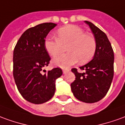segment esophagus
I'll return each instance as SVG.
<instances>
[{
    "label": "esophagus",
    "instance_id": "1",
    "mask_svg": "<svg viewBox=\"0 0 125 125\" xmlns=\"http://www.w3.org/2000/svg\"><path fill=\"white\" fill-rule=\"evenodd\" d=\"M69 72V70H65V69H63V74H66L67 72Z\"/></svg>",
    "mask_w": 125,
    "mask_h": 125
}]
</instances>
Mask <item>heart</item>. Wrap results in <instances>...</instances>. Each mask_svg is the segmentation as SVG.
<instances>
[{
	"label": "heart",
	"mask_w": 125,
	"mask_h": 125,
	"mask_svg": "<svg viewBox=\"0 0 125 125\" xmlns=\"http://www.w3.org/2000/svg\"><path fill=\"white\" fill-rule=\"evenodd\" d=\"M68 45V54L58 56L62 52V47ZM45 50L52 57L55 65L68 68L78 61L83 63L89 62L95 53L97 42L92 34L84 33L80 26L68 25L56 32V38L47 37L44 40Z\"/></svg>",
	"instance_id": "obj_1"
}]
</instances>
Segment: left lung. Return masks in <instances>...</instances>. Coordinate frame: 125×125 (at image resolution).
Returning <instances> with one entry per match:
<instances>
[{
  "label": "left lung",
  "mask_w": 125,
  "mask_h": 125,
  "mask_svg": "<svg viewBox=\"0 0 125 125\" xmlns=\"http://www.w3.org/2000/svg\"><path fill=\"white\" fill-rule=\"evenodd\" d=\"M97 42V49L93 60L80 67L85 72L80 73L72 68L74 81L71 89L74 97L81 102L95 103L108 93L114 76V51L107 36L93 23L85 21Z\"/></svg>",
  "instance_id": "8db88e82"
}]
</instances>
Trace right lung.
<instances>
[{
	"label": "right lung",
	"instance_id": "add662e5",
	"mask_svg": "<svg viewBox=\"0 0 125 125\" xmlns=\"http://www.w3.org/2000/svg\"><path fill=\"white\" fill-rule=\"evenodd\" d=\"M56 25L43 23L28 29L14 49V80L21 96L32 104H41L51 99L55 91V81L62 75L60 68L47 72L43 70L51 60L44 49V40Z\"/></svg>",
	"mask_w": 125,
	"mask_h": 125
}]
</instances>
